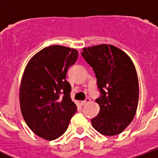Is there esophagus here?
I'll use <instances>...</instances> for the list:
<instances>
[{
  "label": "esophagus",
  "instance_id": "esophagus-1",
  "mask_svg": "<svg viewBox=\"0 0 158 158\" xmlns=\"http://www.w3.org/2000/svg\"><path fill=\"white\" fill-rule=\"evenodd\" d=\"M89 102H90V99H89V98H86L85 100L81 102V104L82 106H84V105H85V104H87L88 103H89Z\"/></svg>",
  "mask_w": 158,
  "mask_h": 158
}]
</instances>
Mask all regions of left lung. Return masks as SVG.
I'll return each mask as SVG.
<instances>
[{
  "label": "left lung",
  "instance_id": "8db88e82",
  "mask_svg": "<svg viewBox=\"0 0 158 158\" xmlns=\"http://www.w3.org/2000/svg\"><path fill=\"white\" fill-rule=\"evenodd\" d=\"M81 55L93 68L100 93L96 100L100 112L92 118L100 134H120L133 120L139 104V85L136 69L127 54L112 45L84 48Z\"/></svg>",
  "mask_w": 158,
  "mask_h": 158
}]
</instances>
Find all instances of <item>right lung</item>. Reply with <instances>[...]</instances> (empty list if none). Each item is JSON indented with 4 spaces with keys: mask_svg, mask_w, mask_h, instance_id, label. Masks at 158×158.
Instances as JSON below:
<instances>
[{
    "mask_svg": "<svg viewBox=\"0 0 158 158\" xmlns=\"http://www.w3.org/2000/svg\"><path fill=\"white\" fill-rule=\"evenodd\" d=\"M77 56L75 49L51 46L32 57L25 68L19 89L22 115L29 128L46 140L63 135L77 111L65 78Z\"/></svg>",
    "mask_w": 158,
    "mask_h": 158,
    "instance_id": "obj_1",
    "label": "right lung"
}]
</instances>
